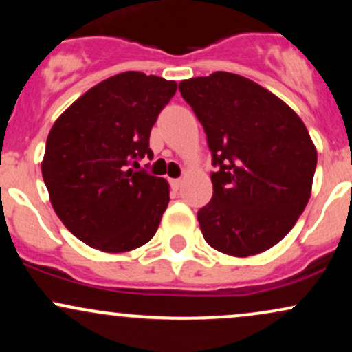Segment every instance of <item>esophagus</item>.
<instances>
[{
	"label": "esophagus",
	"mask_w": 352,
	"mask_h": 352,
	"mask_svg": "<svg viewBox=\"0 0 352 352\" xmlns=\"http://www.w3.org/2000/svg\"><path fill=\"white\" fill-rule=\"evenodd\" d=\"M170 185H172L173 190H179L180 185H182V180L180 179H172L170 180Z\"/></svg>",
	"instance_id": "obj_1"
}]
</instances>
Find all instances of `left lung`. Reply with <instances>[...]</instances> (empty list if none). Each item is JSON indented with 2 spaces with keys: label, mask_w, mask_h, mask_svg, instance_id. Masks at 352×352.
Wrapping results in <instances>:
<instances>
[{
  "label": "left lung",
  "mask_w": 352,
  "mask_h": 352,
  "mask_svg": "<svg viewBox=\"0 0 352 352\" xmlns=\"http://www.w3.org/2000/svg\"><path fill=\"white\" fill-rule=\"evenodd\" d=\"M212 152L213 197L197 213L205 241L250 256L281 241L308 205L318 153L292 107L260 84L218 71L179 84Z\"/></svg>",
  "instance_id": "obj_1"
}]
</instances>
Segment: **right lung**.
Wrapping results in <instances>:
<instances>
[{"instance_id": "add662e5", "label": "right lung", "mask_w": 352, "mask_h": 352, "mask_svg": "<svg viewBox=\"0 0 352 352\" xmlns=\"http://www.w3.org/2000/svg\"><path fill=\"white\" fill-rule=\"evenodd\" d=\"M175 91L173 80L120 72L89 89L52 125L44 184L64 227L92 248L129 252L155 235L168 184L139 160L153 157L151 131Z\"/></svg>"}]
</instances>
